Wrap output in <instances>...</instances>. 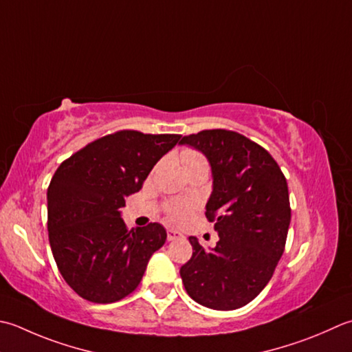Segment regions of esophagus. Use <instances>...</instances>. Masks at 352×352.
<instances>
[{
    "instance_id": "34e87169",
    "label": "esophagus",
    "mask_w": 352,
    "mask_h": 352,
    "mask_svg": "<svg viewBox=\"0 0 352 352\" xmlns=\"http://www.w3.org/2000/svg\"><path fill=\"white\" fill-rule=\"evenodd\" d=\"M183 235L178 230L174 229H169L168 230V241H175V239H182Z\"/></svg>"
}]
</instances>
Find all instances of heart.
Instances as JSON below:
<instances>
[{
  "label": "heart",
  "instance_id": "obj_1",
  "mask_svg": "<svg viewBox=\"0 0 352 352\" xmlns=\"http://www.w3.org/2000/svg\"><path fill=\"white\" fill-rule=\"evenodd\" d=\"M180 158H182L184 170H190L195 168H208V162H206L204 155L195 149L182 151ZM190 210H192V206L186 203H172L168 208L169 217L172 219H175V221H183V219L188 218Z\"/></svg>",
  "mask_w": 352,
  "mask_h": 352
}]
</instances>
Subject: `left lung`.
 Here are the masks:
<instances>
[{
    "mask_svg": "<svg viewBox=\"0 0 352 352\" xmlns=\"http://www.w3.org/2000/svg\"><path fill=\"white\" fill-rule=\"evenodd\" d=\"M180 144L210 164L206 218L219 236L210 250L189 238L194 253L180 268L184 288L199 305L241 308L264 290L284 253L292 219L287 180L268 151L235 131L206 129Z\"/></svg>",
    "mask_w": 352,
    "mask_h": 352,
    "instance_id": "obj_1",
    "label": "left lung"
}]
</instances>
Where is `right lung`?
Listing matches in <instances>:
<instances>
[{
	"label": "right lung",
	"mask_w": 352,
	"mask_h": 352,
	"mask_svg": "<svg viewBox=\"0 0 352 352\" xmlns=\"http://www.w3.org/2000/svg\"><path fill=\"white\" fill-rule=\"evenodd\" d=\"M180 137L117 131L54 172L47 190L48 241L62 278L80 298L111 304L140 284L168 235L158 223L128 230L120 208Z\"/></svg>",
	"instance_id": "right-lung-1"
}]
</instances>
